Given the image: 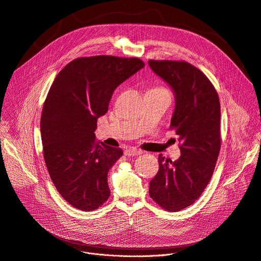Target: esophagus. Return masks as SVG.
Returning a JSON list of instances; mask_svg holds the SVG:
<instances>
[{
    "label": "esophagus",
    "instance_id": "1",
    "mask_svg": "<svg viewBox=\"0 0 261 261\" xmlns=\"http://www.w3.org/2000/svg\"><path fill=\"white\" fill-rule=\"evenodd\" d=\"M142 151L137 149V148H134V147H129V148H126L124 150V154L127 155V156H133V155H138V154H141Z\"/></svg>",
    "mask_w": 261,
    "mask_h": 261
}]
</instances>
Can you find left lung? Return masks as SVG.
Returning a JSON list of instances; mask_svg holds the SVG:
<instances>
[{
  "mask_svg": "<svg viewBox=\"0 0 261 261\" xmlns=\"http://www.w3.org/2000/svg\"><path fill=\"white\" fill-rule=\"evenodd\" d=\"M149 67L171 87L175 110L170 128L178 135L181 155H159L149 196L161 208L177 212L193 205L208 186L220 150V102L210 80L187 61L149 60Z\"/></svg>",
  "mask_w": 261,
  "mask_h": 261,
  "instance_id": "8db88e82",
  "label": "left lung"
}]
</instances>
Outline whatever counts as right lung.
<instances>
[{"label":"right lung","mask_w":261,"mask_h":261,"mask_svg":"<svg viewBox=\"0 0 261 261\" xmlns=\"http://www.w3.org/2000/svg\"><path fill=\"white\" fill-rule=\"evenodd\" d=\"M144 67L139 58L80 57L56 75L44 102L41 137L47 170L72 207L93 211L109 199L110 169L123 150L95 138L117 87Z\"/></svg>","instance_id":"1"}]
</instances>
